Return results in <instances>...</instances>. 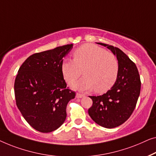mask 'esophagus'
I'll return each instance as SVG.
<instances>
[{
    "label": "esophagus",
    "mask_w": 156,
    "mask_h": 156,
    "mask_svg": "<svg viewBox=\"0 0 156 156\" xmlns=\"http://www.w3.org/2000/svg\"><path fill=\"white\" fill-rule=\"evenodd\" d=\"M84 95H83V94H80V93H77L76 94V98H82L84 97Z\"/></svg>",
    "instance_id": "34e87169"
}]
</instances>
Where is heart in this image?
Returning a JSON list of instances; mask_svg holds the SVG:
<instances>
[{
  "label": "heart",
  "instance_id": "1",
  "mask_svg": "<svg viewBox=\"0 0 156 156\" xmlns=\"http://www.w3.org/2000/svg\"><path fill=\"white\" fill-rule=\"evenodd\" d=\"M73 60L66 58L61 63L63 78L73 84L82 74L85 77L73 85L80 90L95 89L98 93L107 92L113 86L119 73L116 56L93 44H85L73 53Z\"/></svg>",
  "mask_w": 156,
  "mask_h": 156
}]
</instances>
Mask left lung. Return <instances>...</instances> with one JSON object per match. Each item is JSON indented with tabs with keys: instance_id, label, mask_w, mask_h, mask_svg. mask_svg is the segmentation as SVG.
Wrapping results in <instances>:
<instances>
[{
	"instance_id": "1",
	"label": "left lung",
	"mask_w": 156,
	"mask_h": 156,
	"mask_svg": "<svg viewBox=\"0 0 156 156\" xmlns=\"http://www.w3.org/2000/svg\"><path fill=\"white\" fill-rule=\"evenodd\" d=\"M117 56V79L112 88L100 96H90L93 105L88 114L95 123L105 128L119 126L130 117L141 91V79L136 66L121 49L103 43Z\"/></svg>"
}]
</instances>
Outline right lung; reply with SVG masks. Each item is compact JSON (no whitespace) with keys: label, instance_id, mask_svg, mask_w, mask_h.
<instances>
[{"label":"right lung","instance_id":"right-lung-1","mask_svg":"<svg viewBox=\"0 0 156 156\" xmlns=\"http://www.w3.org/2000/svg\"><path fill=\"white\" fill-rule=\"evenodd\" d=\"M73 46L32 54L18 70L14 84L16 105L28 124L40 132H51L63 124L68 103L76 96L61 71L63 58Z\"/></svg>","mask_w":156,"mask_h":156}]
</instances>
